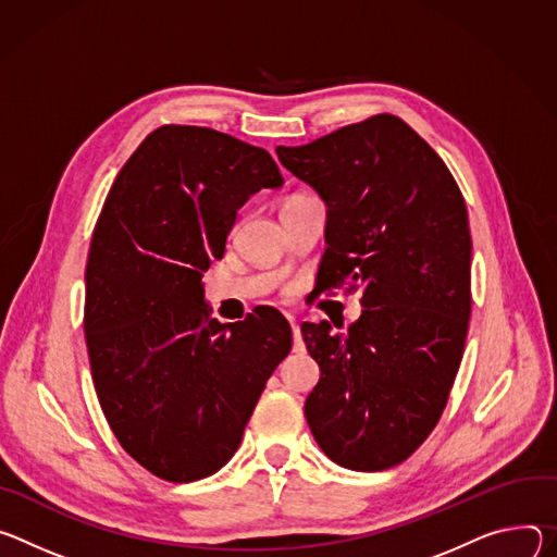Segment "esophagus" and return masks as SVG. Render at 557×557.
<instances>
[{"label":"esophagus","instance_id":"esophagus-1","mask_svg":"<svg viewBox=\"0 0 557 557\" xmlns=\"http://www.w3.org/2000/svg\"><path fill=\"white\" fill-rule=\"evenodd\" d=\"M287 321H289V325H292V334H294V349L296 351H302V338H300V327H298V321L292 317V314H287Z\"/></svg>","mask_w":557,"mask_h":557}]
</instances>
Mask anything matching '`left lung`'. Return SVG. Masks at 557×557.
<instances>
[{"label": "left lung", "mask_w": 557, "mask_h": 557, "mask_svg": "<svg viewBox=\"0 0 557 557\" xmlns=\"http://www.w3.org/2000/svg\"><path fill=\"white\" fill-rule=\"evenodd\" d=\"M281 163L327 203L323 289L362 287L345 334L300 325L321 381L305 418L330 460L354 471L405 462L438 424L471 317V234L445 161L394 114H374Z\"/></svg>", "instance_id": "obj_1"}]
</instances>
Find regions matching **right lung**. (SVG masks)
<instances>
[{
  "instance_id": "1",
  "label": "right lung",
  "mask_w": 557,
  "mask_h": 557,
  "mask_svg": "<svg viewBox=\"0 0 557 557\" xmlns=\"http://www.w3.org/2000/svg\"><path fill=\"white\" fill-rule=\"evenodd\" d=\"M263 148L199 126H161L116 174L97 219L84 334L95 392L119 445L168 482L219 471L292 349L272 307L221 325L201 276L236 210L281 188Z\"/></svg>"
}]
</instances>
